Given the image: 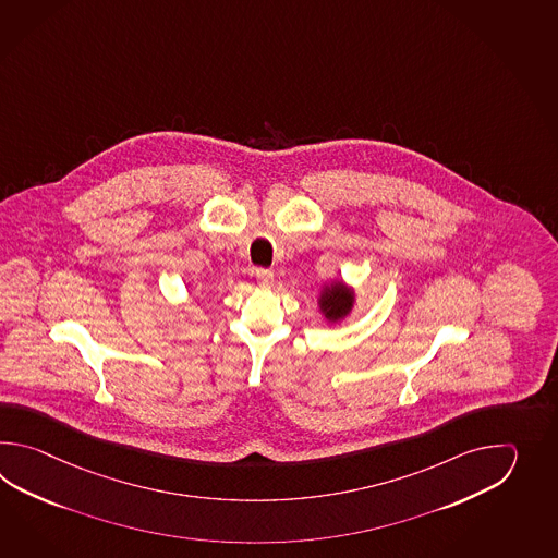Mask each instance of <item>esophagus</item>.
<instances>
[{
  "mask_svg": "<svg viewBox=\"0 0 558 558\" xmlns=\"http://www.w3.org/2000/svg\"><path fill=\"white\" fill-rule=\"evenodd\" d=\"M255 277H257V283L262 284V287H271L275 281L274 271H269V269H255Z\"/></svg>",
  "mask_w": 558,
  "mask_h": 558,
  "instance_id": "obj_1",
  "label": "esophagus"
}]
</instances>
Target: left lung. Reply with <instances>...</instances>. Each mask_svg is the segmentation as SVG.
I'll use <instances>...</instances> for the list:
<instances>
[{
  "mask_svg": "<svg viewBox=\"0 0 558 558\" xmlns=\"http://www.w3.org/2000/svg\"><path fill=\"white\" fill-rule=\"evenodd\" d=\"M355 305V295L351 293V289L344 283L327 284L319 295L320 313L325 315V319L335 320L343 319L351 308Z\"/></svg>",
  "mask_w": 558,
  "mask_h": 558,
  "instance_id": "obj_1",
  "label": "left lung"
}]
</instances>
